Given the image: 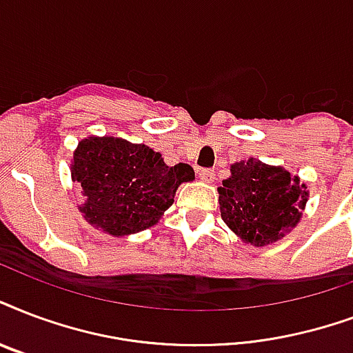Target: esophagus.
Returning a JSON list of instances; mask_svg holds the SVG:
<instances>
[{"instance_id": "esophagus-1", "label": "esophagus", "mask_w": 353, "mask_h": 353, "mask_svg": "<svg viewBox=\"0 0 353 353\" xmlns=\"http://www.w3.org/2000/svg\"><path fill=\"white\" fill-rule=\"evenodd\" d=\"M198 177H200L203 183H211L214 179V172L209 170V168H203V170L198 172Z\"/></svg>"}]
</instances>
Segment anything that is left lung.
Segmentation results:
<instances>
[{"label": "left lung", "instance_id": "1", "mask_svg": "<svg viewBox=\"0 0 353 353\" xmlns=\"http://www.w3.org/2000/svg\"><path fill=\"white\" fill-rule=\"evenodd\" d=\"M230 170L219 187L220 214L242 242L261 248L294 230L309 200L300 177L254 157L233 163Z\"/></svg>", "mask_w": 353, "mask_h": 353}]
</instances>
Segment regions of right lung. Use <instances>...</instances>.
<instances>
[{
    "label": "right lung",
    "mask_w": 353,
    "mask_h": 353,
    "mask_svg": "<svg viewBox=\"0 0 353 353\" xmlns=\"http://www.w3.org/2000/svg\"><path fill=\"white\" fill-rule=\"evenodd\" d=\"M70 170L81 185L83 219L118 239L157 224L179 185L194 179L192 166H168L146 144L96 134L77 144Z\"/></svg>",
    "instance_id": "add662e5"
}]
</instances>
